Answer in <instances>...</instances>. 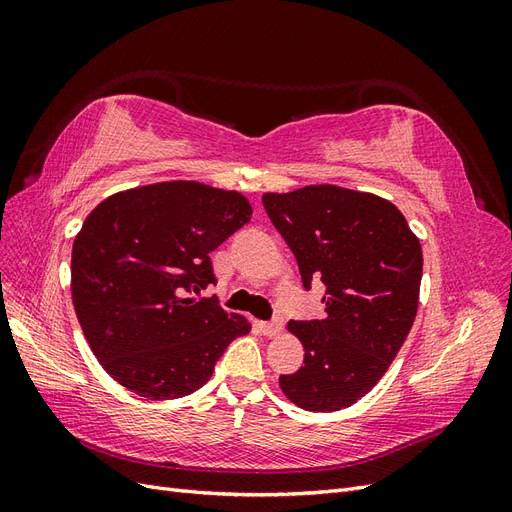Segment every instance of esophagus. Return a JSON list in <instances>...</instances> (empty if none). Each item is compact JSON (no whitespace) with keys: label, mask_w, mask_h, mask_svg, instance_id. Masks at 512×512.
Masks as SVG:
<instances>
[{"label":"esophagus","mask_w":512,"mask_h":512,"mask_svg":"<svg viewBox=\"0 0 512 512\" xmlns=\"http://www.w3.org/2000/svg\"><path fill=\"white\" fill-rule=\"evenodd\" d=\"M282 329H284L282 320L260 322V331H262V335H267V337H277V335H282Z\"/></svg>","instance_id":"obj_1"}]
</instances>
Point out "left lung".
Segmentation results:
<instances>
[{
	"label": "left lung",
	"instance_id": "left-lung-1",
	"mask_svg": "<svg viewBox=\"0 0 512 512\" xmlns=\"http://www.w3.org/2000/svg\"><path fill=\"white\" fill-rule=\"evenodd\" d=\"M273 226L299 262L303 286L327 284L324 316L288 322L303 367L280 389L309 412H335L365 397L391 367L418 309L421 241L391 200L331 183L262 194Z\"/></svg>",
	"mask_w": 512,
	"mask_h": 512
}]
</instances>
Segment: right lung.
Returning a JSON list of instances; mask_svg holds the SVG:
<instances>
[{"instance_id":"add662e5","label":"right lung","mask_w":512,"mask_h":512,"mask_svg":"<svg viewBox=\"0 0 512 512\" xmlns=\"http://www.w3.org/2000/svg\"><path fill=\"white\" fill-rule=\"evenodd\" d=\"M252 218L237 190L160 181L104 198L72 243L76 318L104 371L147 399L203 386L250 320L194 294L215 284L209 254Z\"/></svg>"}]
</instances>
